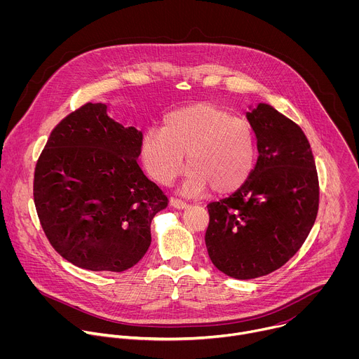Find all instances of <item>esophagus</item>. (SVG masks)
I'll return each mask as SVG.
<instances>
[{"label":"esophagus","mask_w":359,"mask_h":359,"mask_svg":"<svg viewBox=\"0 0 359 359\" xmlns=\"http://www.w3.org/2000/svg\"><path fill=\"white\" fill-rule=\"evenodd\" d=\"M170 203H172V206H175L176 209H186L189 204L184 201V200H182V198H176V197H172L170 198Z\"/></svg>","instance_id":"obj_1"}]
</instances>
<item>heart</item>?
<instances>
[{
    "label": "heart",
    "instance_id": "1",
    "mask_svg": "<svg viewBox=\"0 0 359 359\" xmlns=\"http://www.w3.org/2000/svg\"><path fill=\"white\" fill-rule=\"evenodd\" d=\"M189 168L183 191L197 194L209 184L213 191L230 193L250 176L254 136L240 118L212 105L197 104L170 112L162 130H149L140 144L146 172L161 184H169Z\"/></svg>",
    "mask_w": 359,
    "mask_h": 359
}]
</instances>
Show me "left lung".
Segmentation results:
<instances>
[{"instance_id":"1","label":"left lung","mask_w":359,"mask_h":359,"mask_svg":"<svg viewBox=\"0 0 359 359\" xmlns=\"http://www.w3.org/2000/svg\"><path fill=\"white\" fill-rule=\"evenodd\" d=\"M247 119L259 158L231 196L208 206L206 247L229 277L250 280L284 266L309 237L318 213L320 186L309 139L291 119L259 104Z\"/></svg>"}]
</instances>
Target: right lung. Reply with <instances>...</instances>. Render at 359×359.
<instances>
[{"label": "right lung", "mask_w": 359, "mask_h": 359, "mask_svg": "<svg viewBox=\"0 0 359 359\" xmlns=\"http://www.w3.org/2000/svg\"><path fill=\"white\" fill-rule=\"evenodd\" d=\"M143 135L86 104L50 132L34 173V203L46 238L65 260L121 273L146 254L150 223L168 196L142 172Z\"/></svg>", "instance_id": "obj_1"}]
</instances>
